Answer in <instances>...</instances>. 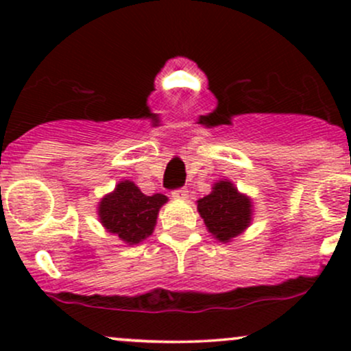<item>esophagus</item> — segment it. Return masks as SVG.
I'll return each instance as SVG.
<instances>
[{
	"mask_svg": "<svg viewBox=\"0 0 351 351\" xmlns=\"http://www.w3.org/2000/svg\"><path fill=\"white\" fill-rule=\"evenodd\" d=\"M171 196H173V198H175V199H181V201L188 199V189H186V188L175 189V191L171 193Z\"/></svg>",
	"mask_w": 351,
	"mask_h": 351,
	"instance_id": "esophagus-1",
	"label": "esophagus"
}]
</instances>
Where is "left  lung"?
I'll use <instances>...</instances> for the list:
<instances>
[{"label": "left lung", "mask_w": 351, "mask_h": 351, "mask_svg": "<svg viewBox=\"0 0 351 351\" xmlns=\"http://www.w3.org/2000/svg\"><path fill=\"white\" fill-rule=\"evenodd\" d=\"M196 204L208 232L219 243H231L252 223V199L229 180L216 181L211 193Z\"/></svg>", "instance_id": "1"}]
</instances>
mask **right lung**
Here are the masks:
<instances>
[{
	"label": "right lung",
	"mask_w": 351,
	"mask_h": 351,
	"mask_svg": "<svg viewBox=\"0 0 351 351\" xmlns=\"http://www.w3.org/2000/svg\"><path fill=\"white\" fill-rule=\"evenodd\" d=\"M167 201L162 193L147 196L134 181L123 180L99 201V221L107 232L115 234L125 244H138L152 236L160 208Z\"/></svg>",
	"instance_id": "obj_1"
}]
</instances>
